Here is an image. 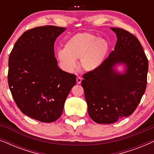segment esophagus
Here are the masks:
<instances>
[{"instance_id":"34e87169","label":"esophagus","mask_w":154,"mask_h":154,"mask_svg":"<svg viewBox=\"0 0 154 154\" xmlns=\"http://www.w3.org/2000/svg\"><path fill=\"white\" fill-rule=\"evenodd\" d=\"M81 81H82V79L80 76H77L76 78V82L78 84H81Z\"/></svg>"}]
</instances>
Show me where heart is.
<instances>
[{"mask_svg":"<svg viewBox=\"0 0 154 154\" xmlns=\"http://www.w3.org/2000/svg\"><path fill=\"white\" fill-rule=\"evenodd\" d=\"M106 40L88 33H78L71 37L64 45V49L57 52L59 60L66 70L75 67V61L84 71H91L98 68L109 50Z\"/></svg>","mask_w":154,"mask_h":154,"instance_id":"b5f03b06","label":"heart"}]
</instances>
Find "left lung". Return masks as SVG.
<instances>
[{"label": "left lung", "instance_id": "1", "mask_svg": "<svg viewBox=\"0 0 154 154\" xmlns=\"http://www.w3.org/2000/svg\"><path fill=\"white\" fill-rule=\"evenodd\" d=\"M117 36L114 50L93 71L83 75L90 117L102 124L115 123L134 112L147 83L149 62L140 42L129 31L111 28ZM123 63L126 72L121 75L113 66Z\"/></svg>", "mask_w": 154, "mask_h": 154}]
</instances>
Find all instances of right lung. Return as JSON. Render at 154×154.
<instances>
[{"mask_svg": "<svg viewBox=\"0 0 154 154\" xmlns=\"http://www.w3.org/2000/svg\"><path fill=\"white\" fill-rule=\"evenodd\" d=\"M66 30L56 26L25 31L16 41L8 61V85L24 114L43 123L62 115L65 100L76 76L58 67L54 43Z\"/></svg>", "mask_w": 154, "mask_h": 154, "instance_id": "add662e5", "label": "right lung"}]
</instances>
